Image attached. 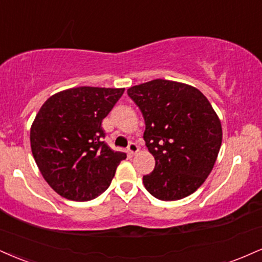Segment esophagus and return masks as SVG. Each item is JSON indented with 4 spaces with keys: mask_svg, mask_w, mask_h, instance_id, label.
I'll use <instances>...</instances> for the list:
<instances>
[{
    "mask_svg": "<svg viewBox=\"0 0 262 262\" xmlns=\"http://www.w3.org/2000/svg\"><path fill=\"white\" fill-rule=\"evenodd\" d=\"M138 151H139V146H138L137 144H135V143L129 144V146H128L129 155H135V154H137Z\"/></svg>",
    "mask_w": 262,
    "mask_h": 262,
    "instance_id": "1",
    "label": "esophagus"
}]
</instances>
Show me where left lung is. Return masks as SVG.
I'll return each mask as SVG.
<instances>
[{
  "instance_id": "obj_1",
  "label": "left lung",
  "mask_w": 262,
  "mask_h": 262,
  "mask_svg": "<svg viewBox=\"0 0 262 262\" xmlns=\"http://www.w3.org/2000/svg\"><path fill=\"white\" fill-rule=\"evenodd\" d=\"M145 121L144 140L155 168L143 177L146 190L163 201L193 194L212 171L222 144V125L196 88L155 79L128 89Z\"/></svg>"
}]
</instances>
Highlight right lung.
I'll use <instances>...</instances> for the list:
<instances>
[{
	"label": "right lung",
	"instance_id": "add662e5",
	"mask_svg": "<svg viewBox=\"0 0 262 262\" xmlns=\"http://www.w3.org/2000/svg\"><path fill=\"white\" fill-rule=\"evenodd\" d=\"M123 93L124 88H72L41 106L30 128L31 152L43 179L61 196L93 200L111 184L127 154L103 143L101 123Z\"/></svg>",
	"mask_w": 262,
	"mask_h": 262
}]
</instances>
